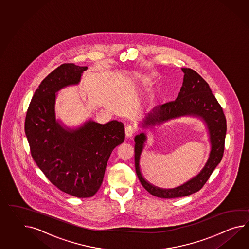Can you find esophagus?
Wrapping results in <instances>:
<instances>
[{"label": "esophagus", "mask_w": 249, "mask_h": 249, "mask_svg": "<svg viewBox=\"0 0 249 249\" xmlns=\"http://www.w3.org/2000/svg\"><path fill=\"white\" fill-rule=\"evenodd\" d=\"M135 133V129L131 126H127L125 127V134L127 138H131Z\"/></svg>", "instance_id": "1"}]
</instances>
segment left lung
<instances>
[{"label":"left lung","instance_id":"1","mask_svg":"<svg viewBox=\"0 0 249 249\" xmlns=\"http://www.w3.org/2000/svg\"><path fill=\"white\" fill-rule=\"evenodd\" d=\"M184 73L180 92L176 101L155 107L144 118L141 126L154 127L181 117H196L204 122L211 143V152L206 164L197 176L176 188L164 189L147 182L140 170L141 153L146 142V135L135 137V167L141 184L149 194L164 199L188 196L202 188L224 153L227 122L223 109L213 95L206 81L191 68H182Z\"/></svg>","mask_w":249,"mask_h":249}]
</instances>
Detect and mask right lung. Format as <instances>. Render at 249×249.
<instances>
[{
  "label": "right lung",
  "mask_w": 249,
  "mask_h": 249,
  "mask_svg": "<svg viewBox=\"0 0 249 249\" xmlns=\"http://www.w3.org/2000/svg\"><path fill=\"white\" fill-rule=\"evenodd\" d=\"M86 69L63 64L49 73L35 91L25 120L36 165L57 188L78 198L97 193L111 152L125 140L124 125L118 121L100 124L88 120L71 128L56 120V92L78 85Z\"/></svg>",
  "instance_id": "right-lung-1"
}]
</instances>
